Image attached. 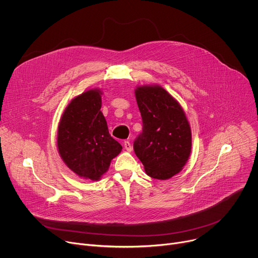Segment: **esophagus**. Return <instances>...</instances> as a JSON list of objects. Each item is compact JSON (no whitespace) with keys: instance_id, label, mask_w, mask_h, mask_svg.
<instances>
[{"instance_id":"obj_1","label":"esophagus","mask_w":258,"mask_h":258,"mask_svg":"<svg viewBox=\"0 0 258 258\" xmlns=\"http://www.w3.org/2000/svg\"><path fill=\"white\" fill-rule=\"evenodd\" d=\"M123 146H124V149L127 151V152H132L133 151V146L132 144L128 142V141H125L123 143Z\"/></svg>"}]
</instances>
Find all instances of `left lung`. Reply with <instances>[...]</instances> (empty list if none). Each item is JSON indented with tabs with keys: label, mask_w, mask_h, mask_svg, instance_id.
<instances>
[{
	"label": "left lung",
	"mask_w": 258,
	"mask_h": 258,
	"mask_svg": "<svg viewBox=\"0 0 258 258\" xmlns=\"http://www.w3.org/2000/svg\"><path fill=\"white\" fill-rule=\"evenodd\" d=\"M143 132L134 142V150L146 173L168 179L187 163L192 149V133L179 103L158 85L135 90Z\"/></svg>",
	"instance_id": "left-lung-1"
}]
</instances>
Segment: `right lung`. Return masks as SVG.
<instances>
[{"label": "right lung", "mask_w": 258, "mask_h": 258, "mask_svg": "<svg viewBox=\"0 0 258 258\" xmlns=\"http://www.w3.org/2000/svg\"><path fill=\"white\" fill-rule=\"evenodd\" d=\"M102 91L79 95L65 108L57 132L60 157L80 177L99 180L122 147L109 134L101 112Z\"/></svg>", "instance_id": "1"}]
</instances>
